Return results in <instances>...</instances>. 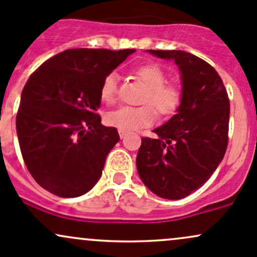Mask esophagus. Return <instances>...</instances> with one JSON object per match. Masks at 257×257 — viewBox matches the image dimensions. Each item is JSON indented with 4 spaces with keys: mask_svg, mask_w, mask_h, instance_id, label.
I'll list each match as a JSON object with an SVG mask.
<instances>
[{
    "mask_svg": "<svg viewBox=\"0 0 257 257\" xmlns=\"http://www.w3.org/2000/svg\"><path fill=\"white\" fill-rule=\"evenodd\" d=\"M118 133H119L120 139H123V138H125V135H126V132H125V131H123V129H118Z\"/></svg>",
    "mask_w": 257,
    "mask_h": 257,
    "instance_id": "obj_1",
    "label": "esophagus"
}]
</instances>
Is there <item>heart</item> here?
Segmentation results:
<instances>
[{
  "mask_svg": "<svg viewBox=\"0 0 257 257\" xmlns=\"http://www.w3.org/2000/svg\"><path fill=\"white\" fill-rule=\"evenodd\" d=\"M133 75L145 86L139 107L122 106L108 112L105 120L108 125L125 132L138 131L151 125L156 120V111L162 117H170L182 103L183 92L180 86L173 81L166 80L165 70L154 63L143 64L133 70ZM118 95V78L109 73L103 78L100 87V97L107 105L115 102Z\"/></svg>",
  "mask_w": 257,
  "mask_h": 257,
  "instance_id": "heart-1",
  "label": "heart"
}]
</instances>
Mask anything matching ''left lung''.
<instances>
[{"label":"left lung","mask_w":257,"mask_h":257,"mask_svg":"<svg viewBox=\"0 0 257 257\" xmlns=\"http://www.w3.org/2000/svg\"><path fill=\"white\" fill-rule=\"evenodd\" d=\"M174 60L182 73L178 112L142 138L137 167L144 184L163 199L190 195L207 182L223 159L229 131V98L223 81L206 61L185 51L149 50Z\"/></svg>","instance_id":"1"}]
</instances>
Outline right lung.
<instances>
[{
	"mask_svg": "<svg viewBox=\"0 0 257 257\" xmlns=\"http://www.w3.org/2000/svg\"><path fill=\"white\" fill-rule=\"evenodd\" d=\"M135 50L72 49L30 75L22 91L17 134L28 171L61 197L87 193L100 179L108 152L119 142L101 124L103 78Z\"/></svg>",
	"mask_w": 257,
	"mask_h": 257,
	"instance_id": "1",
	"label": "right lung"
}]
</instances>
